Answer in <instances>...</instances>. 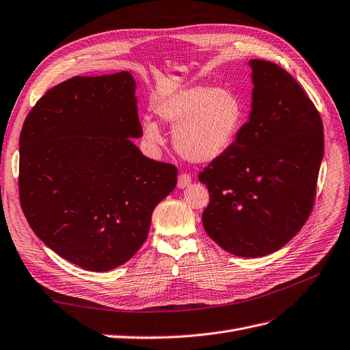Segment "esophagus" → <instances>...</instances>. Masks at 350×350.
Here are the masks:
<instances>
[{
    "mask_svg": "<svg viewBox=\"0 0 350 350\" xmlns=\"http://www.w3.org/2000/svg\"><path fill=\"white\" fill-rule=\"evenodd\" d=\"M189 184H191V175L184 174V172L179 174V176H178V187L179 188H185Z\"/></svg>",
    "mask_w": 350,
    "mask_h": 350,
    "instance_id": "esophagus-1",
    "label": "esophagus"
}]
</instances>
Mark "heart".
Listing matches in <instances>:
<instances>
[{"label": "heart", "instance_id": "heart-1", "mask_svg": "<svg viewBox=\"0 0 350 350\" xmlns=\"http://www.w3.org/2000/svg\"><path fill=\"white\" fill-rule=\"evenodd\" d=\"M159 118L174 129L176 152L191 162L206 163L224 154L235 142L243 108L229 89L194 86L175 93L159 105ZM147 142L161 144L162 133L153 121L143 122Z\"/></svg>", "mask_w": 350, "mask_h": 350}]
</instances>
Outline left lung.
Returning <instances> with one entry per match:
<instances>
[{"instance_id": "8db88e82", "label": "left lung", "mask_w": 350, "mask_h": 350, "mask_svg": "<svg viewBox=\"0 0 350 350\" xmlns=\"http://www.w3.org/2000/svg\"><path fill=\"white\" fill-rule=\"evenodd\" d=\"M252 109L229 149L198 174L210 203L203 226L238 257L286 245L314 207L324 154L321 116L288 71L251 59Z\"/></svg>"}]
</instances>
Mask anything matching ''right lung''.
<instances>
[{
	"label": "right lung",
	"instance_id": "add662e5",
	"mask_svg": "<svg viewBox=\"0 0 350 350\" xmlns=\"http://www.w3.org/2000/svg\"><path fill=\"white\" fill-rule=\"evenodd\" d=\"M129 71L72 77L48 90L20 133V206L38 238L90 271L129 261L154 207L176 185L172 163L146 157Z\"/></svg>",
	"mask_w": 350,
	"mask_h": 350
}]
</instances>
